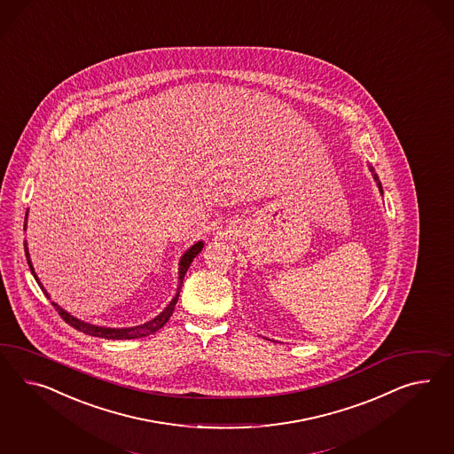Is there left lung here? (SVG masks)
I'll use <instances>...</instances> for the list:
<instances>
[{
  "instance_id": "8db88e82",
  "label": "left lung",
  "mask_w": 454,
  "mask_h": 454,
  "mask_svg": "<svg viewBox=\"0 0 454 454\" xmlns=\"http://www.w3.org/2000/svg\"><path fill=\"white\" fill-rule=\"evenodd\" d=\"M368 170H370V173H372V176H373V180H375V182H377V186H379V190H380V193H381V195H383V190H381L380 180H379V175H377V173H375V168H373V167H372V165H368Z\"/></svg>"
}]
</instances>
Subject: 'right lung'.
<instances>
[{
  "label": "right lung",
  "instance_id": "add662e5",
  "mask_svg": "<svg viewBox=\"0 0 454 454\" xmlns=\"http://www.w3.org/2000/svg\"><path fill=\"white\" fill-rule=\"evenodd\" d=\"M27 211H29V209H27ZM27 211H26V221H27ZM203 246H205L203 241H196L195 245L192 246V247H188V249L184 251V254H182L180 262H178V287H176V294L173 295L170 304H167V307L160 312L157 317L148 320L145 324L134 325V327H102V325H94V324H89V322H84V320L74 317V316H71L69 312H66L61 306H58L56 302H52V306L56 307V310L59 312V316H61L62 319L66 320L69 325H73L74 329H77L79 332H84V333H87V335H92V337H100V339H107V340H130V339L147 337L150 333H155V332L160 331V329L168 322V319H170V316H172L173 310H175V306H176V301H178L180 291H182V282H184V274H186V270L190 268L192 261L196 258V254H198V253H201ZM25 253L26 259H27V266H29V270H31V274L35 276V279H36L37 284H39V287L43 289V293L46 294L48 299H51V295L48 294V291L44 289V286L41 284L36 272H35V268H33V262H31V258H29V251H27V243H26V241Z\"/></svg>",
  "mask_w": 454,
  "mask_h": 454
}]
</instances>
